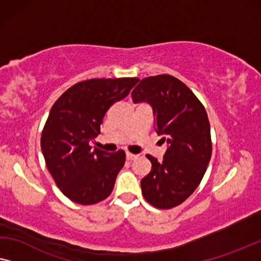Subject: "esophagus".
I'll return each mask as SVG.
<instances>
[{
	"label": "esophagus",
	"mask_w": 261,
	"mask_h": 261,
	"mask_svg": "<svg viewBox=\"0 0 261 261\" xmlns=\"http://www.w3.org/2000/svg\"><path fill=\"white\" fill-rule=\"evenodd\" d=\"M138 157V155H135V153H131V152H126V160L127 161H134Z\"/></svg>",
	"instance_id": "34e87169"
}]
</instances>
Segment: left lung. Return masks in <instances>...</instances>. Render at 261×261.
I'll return each instance as SVG.
<instances>
[{
  "mask_svg": "<svg viewBox=\"0 0 261 261\" xmlns=\"http://www.w3.org/2000/svg\"><path fill=\"white\" fill-rule=\"evenodd\" d=\"M131 95L135 102L152 106L155 130L168 143L163 161L146 155L151 170L142 178V194L153 207L174 208L195 192L211 161L207 112L193 91L170 74L142 79Z\"/></svg>",
  "mask_w": 261,
  "mask_h": 261,
  "instance_id": "left-lung-1",
  "label": "left lung"
}]
</instances>
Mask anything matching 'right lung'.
Segmentation results:
<instances>
[{
    "label": "right lung",
    "mask_w": 261,
    "mask_h": 261,
    "mask_svg": "<svg viewBox=\"0 0 261 261\" xmlns=\"http://www.w3.org/2000/svg\"><path fill=\"white\" fill-rule=\"evenodd\" d=\"M138 80H84L66 90L50 109L41 134L42 153L58 188L73 202L94 204L112 193L125 152L92 149L90 142L100 134L106 111Z\"/></svg>",
    "instance_id": "add662e5"
}]
</instances>
